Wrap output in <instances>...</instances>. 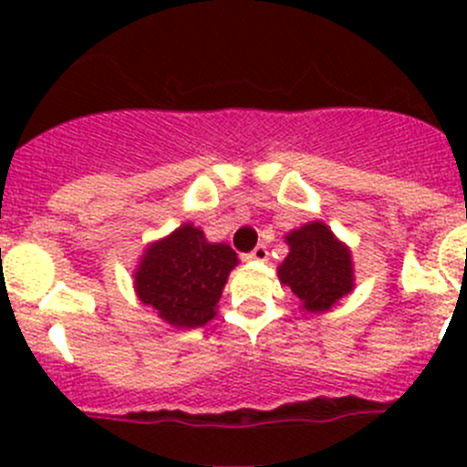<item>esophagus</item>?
<instances>
[{
	"label": "esophagus",
	"mask_w": 467,
	"mask_h": 467,
	"mask_svg": "<svg viewBox=\"0 0 467 467\" xmlns=\"http://www.w3.org/2000/svg\"><path fill=\"white\" fill-rule=\"evenodd\" d=\"M248 260H257V262H266V257H268V248L264 246V244H257L255 248H253L251 253H248Z\"/></svg>",
	"instance_id": "34e87169"
}]
</instances>
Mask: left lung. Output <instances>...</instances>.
Segmentation results:
<instances>
[{"instance_id": "8db88e82", "label": "left lung", "mask_w": 467, "mask_h": 467, "mask_svg": "<svg viewBox=\"0 0 467 467\" xmlns=\"http://www.w3.org/2000/svg\"><path fill=\"white\" fill-rule=\"evenodd\" d=\"M291 253L277 268L309 312H325L352 291V262L346 246L323 223L305 225L286 237Z\"/></svg>"}]
</instances>
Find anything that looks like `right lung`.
<instances>
[{
    "label": "right lung",
    "instance_id": "obj_1",
    "mask_svg": "<svg viewBox=\"0 0 467 467\" xmlns=\"http://www.w3.org/2000/svg\"><path fill=\"white\" fill-rule=\"evenodd\" d=\"M237 253L225 244L205 242L203 230L181 225L146 251L135 273L140 300L158 309L176 327H201L214 318Z\"/></svg>",
    "mask_w": 467,
    "mask_h": 467
}]
</instances>
